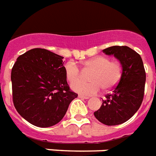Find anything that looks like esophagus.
<instances>
[{
	"mask_svg": "<svg viewBox=\"0 0 156 156\" xmlns=\"http://www.w3.org/2000/svg\"><path fill=\"white\" fill-rule=\"evenodd\" d=\"M78 98H81V99H88L89 97H87V96H84V95H79L78 96Z\"/></svg>",
	"mask_w": 156,
	"mask_h": 156,
	"instance_id": "1",
	"label": "esophagus"
}]
</instances>
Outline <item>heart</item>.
<instances>
[{
  "label": "heart",
  "mask_w": 156,
  "mask_h": 156,
  "mask_svg": "<svg viewBox=\"0 0 156 156\" xmlns=\"http://www.w3.org/2000/svg\"><path fill=\"white\" fill-rule=\"evenodd\" d=\"M84 71H92L88 76L90 82H76L72 84V89L83 95H94L100 91H109L119 83L122 75V67L119 61L110 60L103 55L93 57L81 63ZM67 81L69 83L79 80L80 70L73 61H68L63 67Z\"/></svg>",
  "instance_id": "b5f03b06"
}]
</instances>
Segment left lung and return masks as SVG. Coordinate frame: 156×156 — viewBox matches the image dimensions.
<instances>
[{
  "instance_id": "left-lung-1",
  "label": "left lung",
  "mask_w": 156,
  "mask_h": 156,
  "mask_svg": "<svg viewBox=\"0 0 156 156\" xmlns=\"http://www.w3.org/2000/svg\"><path fill=\"white\" fill-rule=\"evenodd\" d=\"M105 55H113L122 66V75L113 92L105 95L94 116L107 126L126 122L141 106L144 97L146 72L141 56L126 46H113L103 50Z\"/></svg>"
}]
</instances>
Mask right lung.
I'll return each mask as SVG.
<instances>
[{"label": "right lung", "mask_w": 156, "mask_h": 156, "mask_svg": "<svg viewBox=\"0 0 156 156\" xmlns=\"http://www.w3.org/2000/svg\"><path fill=\"white\" fill-rule=\"evenodd\" d=\"M63 58L48 50L34 48L20 55L12 68L13 105L32 125L49 127L59 122L78 96L68 86Z\"/></svg>", "instance_id": "1"}]
</instances>
